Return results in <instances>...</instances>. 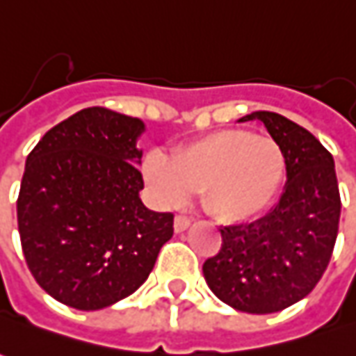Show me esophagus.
<instances>
[{
	"mask_svg": "<svg viewBox=\"0 0 356 356\" xmlns=\"http://www.w3.org/2000/svg\"><path fill=\"white\" fill-rule=\"evenodd\" d=\"M188 226H191V218H188V216H183V214H177V216H175V222H173L175 232H183V229H187Z\"/></svg>",
	"mask_w": 356,
	"mask_h": 356,
	"instance_id": "1",
	"label": "esophagus"
}]
</instances>
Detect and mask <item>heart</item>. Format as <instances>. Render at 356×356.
I'll return each mask as SVG.
<instances>
[{"label": "heart", "mask_w": 356, "mask_h": 356, "mask_svg": "<svg viewBox=\"0 0 356 356\" xmlns=\"http://www.w3.org/2000/svg\"><path fill=\"white\" fill-rule=\"evenodd\" d=\"M144 175L163 204H179L202 191V202L214 218L243 222L261 214L279 193L284 156L267 136L245 130H220L173 152L152 154Z\"/></svg>", "instance_id": "heart-1"}]
</instances>
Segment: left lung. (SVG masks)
Listing matches in <instances>:
<instances>
[{"instance_id":"left-lung-1","label":"left lung","mask_w":356,"mask_h":356,"mask_svg":"<svg viewBox=\"0 0 356 356\" xmlns=\"http://www.w3.org/2000/svg\"><path fill=\"white\" fill-rule=\"evenodd\" d=\"M239 120L265 124L282 149L286 183L267 216L220 229L222 248L202 273L224 304L273 314L306 298L327 269L339 229V185L331 154L306 128L269 111Z\"/></svg>"}]
</instances>
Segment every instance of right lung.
Returning <instances> with one entry per match:
<instances>
[{
	"instance_id": "1",
	"label": "right lung",
	"mask_w": 356,
	"mask_h": 356,
	"mask_svg": "<svg viewBox=\"0 0 356 356\" xmlns=\"http://www.w3.org/2000/svg\"><path fill=\"white\" fill-rule=\"evenodd\" d=\"M140 118L89 107L29 154L17 224L29 270L52 298L101 310L130 296L173 236V214L140 200Z\"/></svg>"
}]
</instances>
